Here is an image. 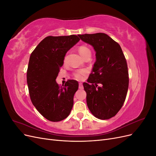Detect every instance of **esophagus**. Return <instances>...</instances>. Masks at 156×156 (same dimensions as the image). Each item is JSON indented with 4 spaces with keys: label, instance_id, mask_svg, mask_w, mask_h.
Here are the masks:
<instances>
[{
    "label": "esophagus",
    "instance_id": "34e87169",
    "mask_svg": "<svg viewBox=\"0 0 156 156\" xmlns=\"http://www.w3.org/2000/svg\"><path fill=\"white\" fill-rule=\"evenodd\" d=\"M79 88L80 89H83V83H79Z\"/></svg>",
    "mask_w": 156,
    "mask_h": 156
}]
</instances>
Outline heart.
I'll return each instance as SVG.
<instances>
[{"label": "heart", "mask_w": 156, "mask_h": 156, "mask_svg": "<svg viewBox=\"0 0 156 156\" xmlns=\"http://www.w3.org/2000/svg\"><path fill=\"white\" fill-rule=\"evenodd\" d=\"M78 50H79V53L81 54V55L83 58L85 57V56H87L88 55H91L90 50V49L88 48V47L85 45L80 46ZM87 71L86 69H79L73 73V77L77 80H82L83 79L84 77L87 75Z\"/></svg>", "instance_id": "heart-1"}]
</instances>
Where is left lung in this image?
Returning a JSON list of instances; mask_svg holds the SVG:
<instances>
[{
  "instance_id": "obj_1",
  "label": "left lung",
  "mask_w": 156,
  "mask_h": 156,
  "mask_svg": "<svg viewBox=\"0 0 156 156\" xmlns=\"http://www.w3.org/2000/svg\"><path fill=\"white\" fill-rule=\"evenodd\" d=\"M78 36L96 52L92 72L88 83H83L88 107L98 119H109L120 110L126 98L129 86L126 59L120 45L104 33Z\"/></svg>"
}]
</instances>
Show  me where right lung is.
Returning a JSON list of instances; mask_svg holds the SVG:
<instances>
[{
  "instance_id": "add662e5",
  "label": "right lung",
  "mask_w": 156,
  "mask_h": 156,
  "mask_svg": "<svg viewBox=\"0 0 156 156\" xmlns=\"http://www.w3.org/2000/svg\"><path fill=\"white\" fill-rule=\"evenodd\" d=\"M79 40L76 35L48 36L30 55L27 72L30 98L37 111L49 121L65 119L72 109L78 82L69 80L60 87L56 79L66 53Z\"/></svg>"
}]
</instances>
